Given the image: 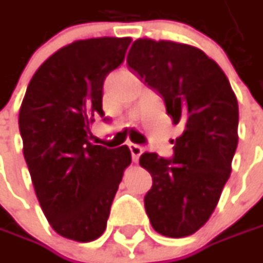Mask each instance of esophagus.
Segmentation results:
<instances>
[{"mask_svg": "<svg viewBox=\"0 0 263 263\" xmlns=\"http://www.w3.org/2000/svg\"><path fill=\"white\" fill-rule=\"evenodd\" d=\"M128 148H130V153H132V159H133V161H138L139 157L142 156V153H143L142 146L136 145V143H128Z\"/></svg>", "mask_w": 263, "mask_h": 263, "instance_id": "1", "label": "esophagus"}]
</instances>
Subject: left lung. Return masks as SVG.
Wrapping results in <instances>:
<instances>
[{
  "label": "left lung",
  "instance_id": "8db88e82",
  "mask_svg": "<svg viewBox=\"0 0 263 263\" xmlns=\"http://www.w3.org/2000/svg\"><path fill=\"white\" fill-rule=\"evenodd\" d=\"M127 64L182 127L171 159L142 154L141 166L153 177L145 211L159 234L189 236L208 221L231 175L238 145L236 97L223 70L197 47L139 39Z\"/></svg>",
  "mask_w": 263,
  "mask_h": 263
}]
</instances>
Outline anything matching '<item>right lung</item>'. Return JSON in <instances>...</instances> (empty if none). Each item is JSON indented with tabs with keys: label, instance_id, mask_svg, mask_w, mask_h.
Here are the masks:
<instances>
[{
	"label": "right lung",
	"instance_id": "obj_1",
	"mask_svg": "<svg viewBox=\"0 0 263 263\" xmlns=\"http://www.w3.org/2000/svg\"><path fill=\"white\" fill-rule=\"evenodd\" d=\"M130 37L79 40L55 52L29 82L19 112L24 157L52 229L88 242L103 234L124 169L127 145L91 143L89 124L104 118L103 84L121 66Z\"/></svg>",
	"mask_w": 263,
	"mask_h": 263
}]
</instances>
